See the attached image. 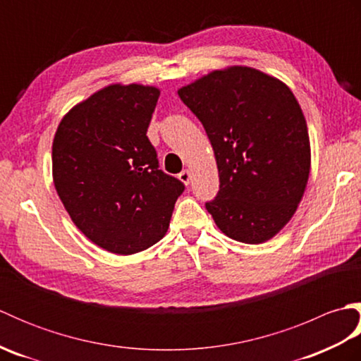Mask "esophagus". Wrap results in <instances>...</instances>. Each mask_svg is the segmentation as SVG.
I'll return each mask as SVG.
<instances>
[{"mask_svg": "<svg viewBox=\"0 0 361 361\" xmlns=\"http://www.w3.org/2000/svg\"><path fill=\"white\" fill-rule=\"evenodd\" d=\"M180 180L185 183V185H189V181H190V172L188 171V169H185V171H181L180 172Z\"/></svg>", "mask_w": 361, "mask_h": 361, "instance_id": "obj_1", "label": "esophagus"}]
</instances>
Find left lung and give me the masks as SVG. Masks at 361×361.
Listing matches in <instances>:
<instances>
[{"label":"left lung","mask_w":361,"mask_h":361,"mask_svg":"<svg viewBox=\"0 0 361 361\" xmlns=\"http://www.w3.org/2000/svg\"><path fill=\"white\" fill-rule=\"evenodd\" d=\"M208 135L220 189L204 206L228 237L262 243L301 202L310 172L304 114L287 85L247 66L214 71L178 90Z\"/></svg>","instance_id":"obj_1"}]
</instances>
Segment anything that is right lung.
<instances>
[{
  "label": "right lung",
  "instance_id": "obj_1",
  "mask_svg": "<svg viewBox=\"0 0 361 361\" xmlns=\"http://www.w3.org/2000/svg\"><path fill=\"white\" fill-rule=\"evenodd\" d=\"M159 91L110 85L75 105L52 142L65 209L99 247L133 255L163 239L185 185L159 169L147 128Z\"/></svg>",
  "mask_w": 361,
  "mask_h": 361
}]
</instances>
